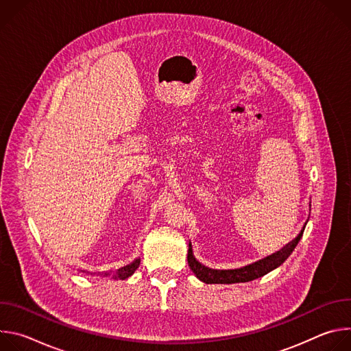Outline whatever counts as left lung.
<instances>
[{
  "label": "left lung",
  "mask_w": 351,
  "mask_h": 351,
  "mask_svg": "<svg viewBox=\"0 0 351 351\" xmlns=\"http://www.w3.org/2000/svg\"><path fill=\"white\" fill-rule=\"evenodd\" d=\"M306 228V226H304ZM303 230L298 233V236L290 243L287 244L280 252L256 263L252 265H247L244 268L240 269H211L207 268L204 265L199 264L194 256H193V250H191V244H189V253H187V263L190 269L194 272V275L203 280L204 283H239V282H250L254 280L257 278H261L264 275H267L268 272H271L272 269L278 268L279 265H282L289 256L293 253V250L295 248V245L298 244L300 239L303 236Z\"/></svg>",
  "instance_id": "left-lung-1"
}]
</instances>
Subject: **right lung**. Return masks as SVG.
Segmentation results:
<instances>
[{
  "mask_svg": "<svg viewBox=\"0 0 351 351\" xmlns=\"http://www.w3.org/2000/svg\"><path fill=\"white\" fill-rule=\"evenodd\" d=\"M138 265H140V258L133 261L130 265H126V267H123V268H121V269H118L115 272H110V274L107 272L104 275L106 276H111L112 279H117V280H123V279L129 278L132 274H134V271L138 268Z\"/></svg>",
  "mask_w": 351,
  "mask_h": 351,
  "instance_id": "add662e5",
  "label": "right lung"
}]
</instances>
